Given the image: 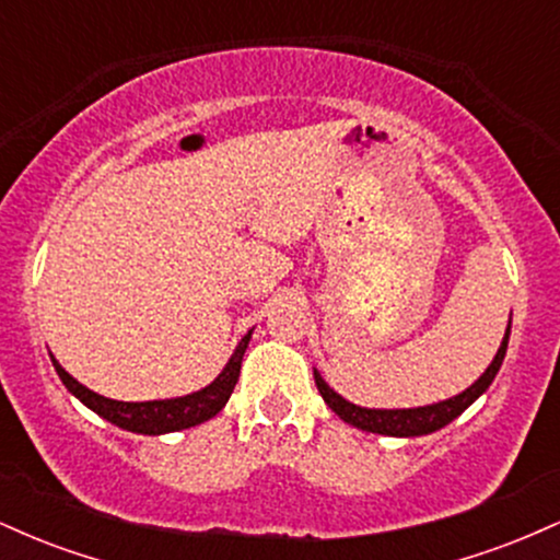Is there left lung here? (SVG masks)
Masks as SVG:
<instances>
[{"mask_svg": "<svg viewBox=\"0 0 560 560\" xmlns=\"http://www.w3.org/2000/svg\"><path fill=\"white\" fill-rule=\"evenodd\" d=\"M508 337H511V320H508L505 337L503 342H500L498 352H494L492 363L487 365L485 374H481L471 387H466L460 395L447 397V400L421 405V408H361V405L345 400L339 392H334L316 369H313V376H316V387L320 392V397H324V402L329 405L334 413H337L345 423H350V427L363 429V432L387 434V436H423V434L436 432V429L447 427L453 419H458L468 405L490 389L492 378L498 376L500 365H503Z\"/></svg>", "mask_w": 560, "mask_h": 560, "instance_id": "8db88e82", "label": "left lung"}]
</instances>
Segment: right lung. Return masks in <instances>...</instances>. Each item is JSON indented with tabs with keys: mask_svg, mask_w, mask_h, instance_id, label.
<instances>
[{
	"mask_svg": "<svg viewBox=\"0 0 560 560\" xmlns=\"http://www.w3.org/2000/svg\"><path fill=\"white\" fill-rule=\"evenodd\" d=\"M249 339H253V329L244 334L242 342L236 345L234 352H231L229 363L223 365L221 374H218L208 387L191 392V395H184V397H171V400H147V402L110 400V397L96 395V392L83 387L81 382H75V378L70 376L60 363H57L55 355L49 358H52L57 376L62 378V384H66L70 395L79 397L89 410H94L96 416H102L105 421L115 423V427L126 429V432L158 436V434L182 432V429L197 427V423L210 421L215 413H221V408L229 402L236 382H240L242 358H244V350H247Z\"/></svg>",
	"mask_w": 560,
	"mask_h": 560,
	"instance_id": "add662e5",
	"label": "right lung"
}]
</instances>
